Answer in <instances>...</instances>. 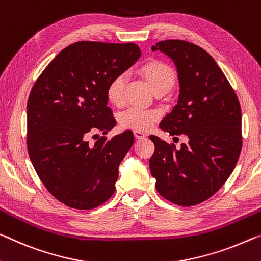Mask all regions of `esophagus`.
Masks as SVG:
<instances>
[{
  "label": "esophagus",
  "mask_w": 261,
  "mask_h": 261,
  "mask_svg": "<svg viewBox=\"0 0 261 261\" xmlns=\"http://www.w3.org/2000/svg\"><path fill=\"white\" fill-rule=\"evenodd\" d=\"M134 136L136 139H143L146 138V133H143L141 130H134Z\"/></svg>",
  "instance_id": "obj_1"
}]
</instances>
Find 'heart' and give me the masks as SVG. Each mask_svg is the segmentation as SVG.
I'll return each mask as SVG.
<instances>
[{
  "label": "heart",
  "instance_id": "1",
  "mask_svg": "<svg viewBox=\"0 0 261 261\" xmlns=\"http://www.w3.org/2000/svg\"><path fill=\"white\" fill-rule=\"evenodd\" d=\"M140 73L147 80L154 92L162 89H171L175 83V72L168 64L161 61H148L140 66ZM126 78L123 74H118L111 80L107 86V98L114 105H120L123 101V89ZM160 117L158 110L129 107L119 115L120 125L135 130H147L154 125Z\"/></svg>",
  "mask_w": 261,
  "mask_h": 261
}]
</instances>
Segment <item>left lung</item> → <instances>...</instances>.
<instances>
[{"mask_svg":"<svg viewBox=\"0 0 261 261\" xmlns=\"http://www.w3.org/2000/svg\"><path fill=\"white\" fill-rule=\"evenodd\" d=\"M176 66L177 103L160 123L170 135L186 134L177 149L159 136L149 168L156 190L182 206L202 203L216 194L233 171L242 150V110L230 83L215 59L195 44L168 39L151 46Z\"/></svg>","mask_w":261,"mask_h":261,"instance_id":"8db88e82","label":"left lung"}]
</instances>
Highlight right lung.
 I'll return each instance as SVG.
<instances>
[{
    "label": "right lung",
    "instance_id": "1",
    "mask_svg": "<svg viewBox=\"0 0 261 261\" xmlns=\"http://www.w3.org/2000/svg\"><path fill=\"white\" fill-rule=\"evenodd\" d=\"M141 57L133 43L77 42L56 56L36 80L28 100V151L54 197L90 210L115 190L119 166L134 143L130 130L93 146L90 133L115 126L107 86Z\"/></svg>",
    "mask_w": 261,
    "mask_h": 261
}]
</instances>
